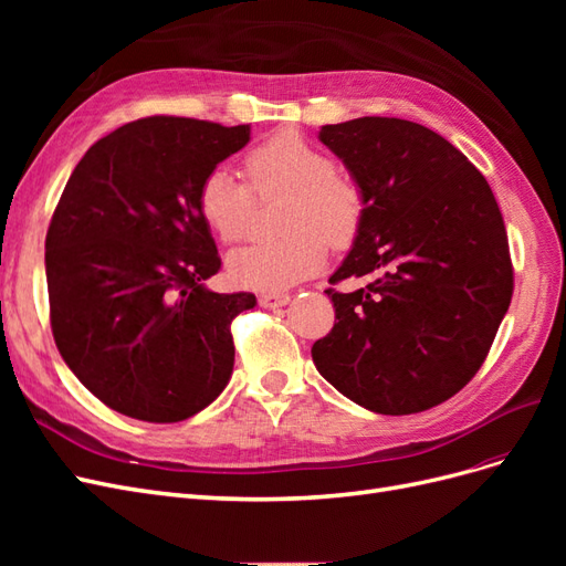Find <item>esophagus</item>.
Segmentation results:
<instances>
[{
  "label": "esophagus",
  "mask_w": 566,
  "mask_h": 566,
  "mask_svg": "<svg viewBox=\"0 0 566 566\" xmlns=\"http://www.w3.org/2000/svg\"><path fill=\"white\" fill-rule=\"evenodd\" d=\"M290 302V295L287 293H264L260 295V304L266 306V310H279V306H285Z\"/></svg>",
  "instance_id": "esophagus-1"
}]
</instances>
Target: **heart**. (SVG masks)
Here are the masks:
<instances>
[{"mask_svg":"<svg viewBox=\"0 0 566 566\" xmlns=\"http://www.w3.org/2000/svg\"><path fill=\"white\" fill-rule=\"evenodd\" d=\"M245 169L254 193H287L281 219L287 233L231 252L227 266L235 283L279 293L310 279L323 266L328 243L347 245L361 227V186L297 132H279L254 146ZM250 186L227 165H217L198 188V210L224 243H238L250 233Z\"/></svg>","mask_w":566,"mask_h":566,"instance_id":"obj_1","label":"heart"}]
</instances>
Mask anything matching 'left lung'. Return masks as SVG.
<instances>
[{"instance_id": "left-lung-1", "label": "left lung", "mask_w": 566, "mask_h": 566, "mask_svg": "<svg viewBox=\"0 0 566 566\" xmlns=\"http://www.w3.org/2000/svg\"><path fill=\"white\" fill-rule=\"evenodd\" d=\"M364 191V217L328 287L335 325L312 358L373 413H420L465 387L512 300L503 214L484 175L437 132L399 117L323 125Z\"/></svg>"}]
</instances>
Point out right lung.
Returning a JSON list of instances; mask_svg holds the SVG:
<instances>
[{
    "label": "right lung",
    "mask_w": 566,
    "mask_h": 566,
    "mask_svg": "<svg viewBox=\"0 0 566 566\" xmlns=\"http://www.w3.org/2000/svg\"><path fill=\"white\" fill-rule=\"evenodd\" d=\"M248 142L250 125L144 117L98 139L63 188L44 243L51 333L117 413L179 422L231 378V321L256 300L205 287L221 260L198 188Z\"/></svg>",
    "instance_id": "obj_1"
}]
</instances>
